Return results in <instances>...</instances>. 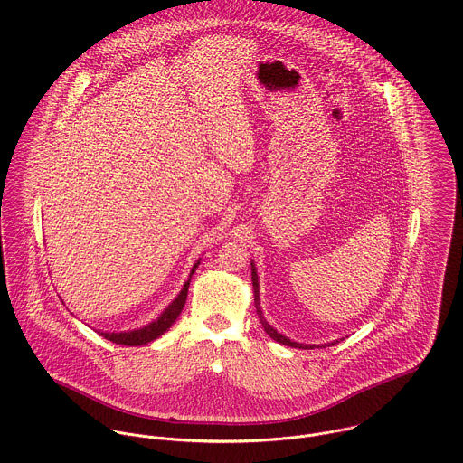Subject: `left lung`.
<instances>
[{"label": "left lung", "instance_id": "left-lung-1", "mask_svg": "<svg viewBox=\"0 0 463 463\" xmlns=\"http://www.w3.org/2000/svg\"><path fill=\"white\" fill-rule=\"evenodd\" d=\"M250 267H252V287H254V305H256V312H258V317H260V321H261V326L265 328V332H267V335H270L274 341H278L279 345H285V346H290V348H299V350H314V348H319V346H316V345H301V343H296V341H290L288 337H285V335H281L278 330H274L269 323H267V319L263 317V312H261V308H260V283H258V274H256V267H254V263H250ZM339 341H334V343H330V346L332 345H337ZM326 346V345H325Z\"/></svg>", "mask_w": 463, "mask_h": 463}]
</instances>
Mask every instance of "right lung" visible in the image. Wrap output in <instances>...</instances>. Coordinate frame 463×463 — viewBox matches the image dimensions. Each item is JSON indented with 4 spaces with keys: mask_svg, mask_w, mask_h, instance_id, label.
<instances>
[{
    "mask_svg": "<svg viewBox=\"0 0 463 463\" xmlns=\"http://www.w3.org/2000/svg\"><path fill=\"white\" fill-rule=\"evenodd\" d=\"M200 265V260L193 265V270L189 274V279L185 281L184 288L180 290V294L176 296V299L160 314V317H156L155 321H151L149 325H146L144 328L138 330H131V332H120V334H109V332H100V335L115 345H124V346H142L147 345L155 339H158L164 332H167L171 328V325L176 321V317L180 316L185 299H187V290H189V283H191V276L194 274L196 267Z\"/></svg>",
    "mask_w": 463,
    "mask_h": 463,
    "instance_id": "1",
    "label": "right lung"
}]
</instances>
